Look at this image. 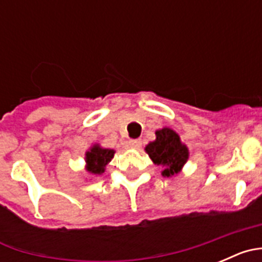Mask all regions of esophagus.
Segmentation results:
<instances>
[{
	"instance_id": "34e87169",
	"label": "esophagus",
	"mask_w": 262,
	"mask_h": 262,
	"mask_svg": "<svg viewBox=\"0 0 262 262\" xmlns=\"http://www.w3.org/2000/svg\"><path fill=\"white\" fill-rule=\"evenodd\" d=\"M129 147L134 148V149H138V148L142 147V140L140 139H131L128 142Z\"/></svg>"
}]
</instances>
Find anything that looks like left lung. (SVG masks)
Returning <instances> with one entry per match:
<instances>
[{
  "label": "left lung",
  "instance_id": "obj_1",
  "mask_svg": "<svg viewBox=\"0 0 262 262\" xmlns=\"http://www.w3.org/2000/svg\"><path fill=\"white\" fill-rule=\"evenodd\" d=\"M145 152L156 165H163L164 177H172L181 172L189 159V149L181 143L178 134L173 129L161 128L156 131V140L145 147Z\"/></svg>",
  "mask_w": 262,
  "mask_h": 262
}]
</instances>
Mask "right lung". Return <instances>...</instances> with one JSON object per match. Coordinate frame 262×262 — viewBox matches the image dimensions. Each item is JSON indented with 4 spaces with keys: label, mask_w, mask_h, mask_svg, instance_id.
I'll use <instances>...</instances> for the list:
<instances>
[{
    "label": "right lung",
    "mask_w": 262,
    "mask_h": 262,
    "mask_svg": "<svg viewBox=\"0 0 262 262\" xmlns=\"http://www.w3.org/2000/svg\"><path fill=\"white\" fill-rule=\"evenodd\" d=\"M114 149L99 147L98 144H94L89 151L85 154V161H86V170L94 176L102 174L105 172V168L111 159L114 157Z\"/></svg>",
    "instance_id": "add662e5"
}]
</instances>
